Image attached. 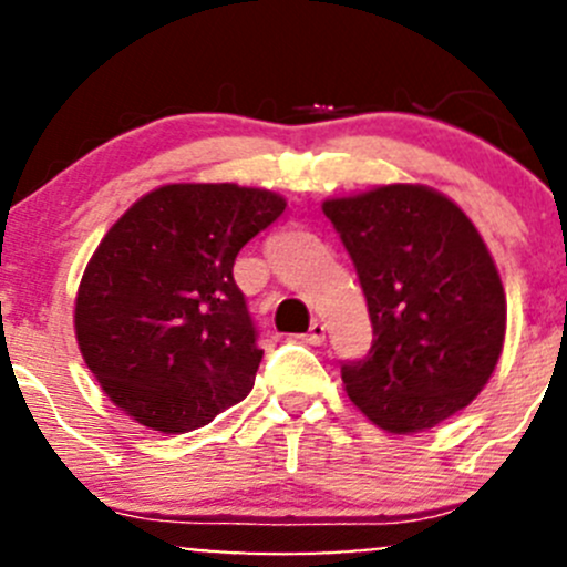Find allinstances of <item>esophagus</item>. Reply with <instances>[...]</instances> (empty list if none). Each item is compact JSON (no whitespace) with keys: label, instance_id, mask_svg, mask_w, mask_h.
<instances>
[{"label":"esophagus","instance_id":"esophagus-1","mask_svg":"<svg viewBox=\"0 0 567 567\" xmlns=\"http://www.w3.org/2000/svg\"><path fill=\"white\" fill-rule=\"evenodd\" d=\"M307 342L309 344H323L326 342V326L320 320H315L307 331Z\"/></svg>","mask_w":567,"mask_h":567}]
</instances>
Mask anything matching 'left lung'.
Listing matches in <instances>:
<instances>
[{
  "instance_id": "8db88e82",
  "label": "left lung",
  "mask_w": 567,
  "mask_h": 567,
  "mask_svg": "<svg viewBox=\"0 0 567 567\" xmlns=\"http://www.w3.org/2000/svg\"><path fill=\"white\" fill-rule=\"evenodd\" d=\"M367 296L372 348L342 363L344 391L372 424L426 432L467 408L505 342V290L484 238L454 200L424 184L331 198Z\"/></svg>"
}]
</instances>
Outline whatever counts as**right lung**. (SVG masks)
<instances>
[{
  "instance_id": "1",
  "label": "right lung",
  "mask_w": 567,
  "mask_h": 567,
  "mask_svg": "<svg viewBox=\"0 0 567 567\" xmlns=\"http://www.w3.org/2000/svg\"><path fill=\"white\" fill-rule=\"evenodd\" d=\"M282 212L271 189L165 184L113 223L81 277L75 339L130 419L193 432L252 391L264 350L234 264Z\"/></svg>"
}]
</instances>
